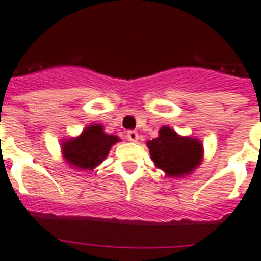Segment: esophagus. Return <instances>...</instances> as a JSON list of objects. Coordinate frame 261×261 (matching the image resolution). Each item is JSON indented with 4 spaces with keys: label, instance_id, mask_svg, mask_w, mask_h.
Here are the masks:
<instances>
[{
    "label": "esophagus",
    "instance_id": "obj_1",
    "mask_svg": "<svg viewBox=\"0 0 261 261\" xmlns=\"http://www.w3.org/2000/svg\"><path fill=\"white\" fill-rule=\"evenodd\" d=\"M126 139H128L129 141L136 142L139 140V133L136 132V130H128V132H126Z\"/></svg>",
    "mask_w": 261,
    "mask_h": 261
}]
</instances>
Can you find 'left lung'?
<instances>
[{
    "label": "left lung",
    "mask_w": 261,
    "mask_h": 261,
    "mask_svg": "<svg viewBox=\"0 0 261 261\" xmlns=\"http://www.w3.org/2000/svg\"><path fill=\"white\" fill-rule=\"evenodd\" d=\"M150 157L158 169L169 177L189 174L202 161L203 146L198 140L181 137L173 129L164 126L157 139L148 141Z\"/></svg>",
    "instance_id": "obj_1"
}]
</instances>
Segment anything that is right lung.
Here are the masks:
<instances>
[{"instance_id": "1", "label": "right lung", "mask_w": 261, "mask_h": 261, "mask_svg": "<svg viewBox=\"0 0 261 261\" xmlns=\"http://www.w3.org/2000/svg\"><path fill=\"white\" fill-rule=\"evenodd\" d=\"M119 141V137L107 135L101 125H90L76 139L68 140L62 145L63 155L68 164L77 169L92 170L104 161L109 149Z\"/></svg>"}]
</instances>
